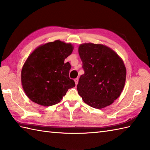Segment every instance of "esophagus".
<instances>
[{"label":"esophagus","mask_w":150,"mask_h":150,"mask_svg":"<svg viewBox=\"0 0 150 150\" xmlns=\"http://www.w3.org/2000/svg\"><path fill=\"white\" fill-rule=\"evenodd\" d=\"M74 81H75V84H76V85H77V84H78V82H79V79H78V78L75 79Z\"/></svg>","instance_id":"obj_1"}]
</instances>
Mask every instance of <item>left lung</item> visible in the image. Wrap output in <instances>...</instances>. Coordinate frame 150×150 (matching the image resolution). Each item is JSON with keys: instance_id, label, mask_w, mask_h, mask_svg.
I'll return each mask as SVG.
<instances>
[{"instance_id": "8db88e82", "label": "left lung", "mask_w": 150, "mask_h": 150, "mask_svg": "<svg viewBox=\"0 0 150 150\" xmlns=\"http://www.w3.org/2000/svg\"><path fill=\"white\" fill-rule=\"evenodd\" d=\"M84 73L77 86L79 95L92 108L110 106L125 85L126 69L122 59L103 44L84 43L79 47Z\"/></svg>"}]
</instances>
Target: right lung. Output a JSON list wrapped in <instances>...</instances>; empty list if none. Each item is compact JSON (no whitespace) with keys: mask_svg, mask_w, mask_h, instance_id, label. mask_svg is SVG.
Segmentation results:
<instances>
[{"mask_svg":"<svg viewBox=\"0 0 150 150\" xmlns=\"http://www.w3.org/2000/svg\"><path fill=\"white\" fill-rule=\"evenodd\" d=\"M73 46L59 40L37 47L22 66V88L30 99L43 106L55 105L62 99L68 89L75 86L69 77L71 65L64 60Z\"/></svg>","mask_w":150,"mask_h":150,"instance_id":"add662e5","label":"right lung"}]
</instances>
